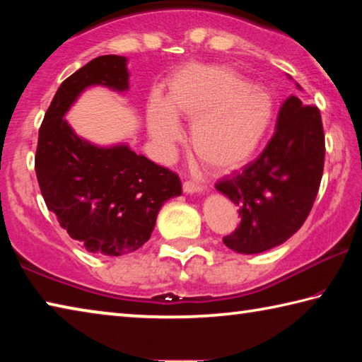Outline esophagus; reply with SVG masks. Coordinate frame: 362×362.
I'll use <instances>...</instances> for the list:
<instances>
[{
    "label": "esophagus",
    "instance_id": "34e87169",
    "mask_svg": "<svg viewBox=\"0 0 362 362\" xmlns=\"http://www.w3.org/2000/svg\"><path fill=\"white\" fill-rule=\"evenodd\" d=\"M183 192L185 193H201V192H204V185L192 182V180H187V182H183Z\"/></svg>",
    "mask_w": 362,
    "mask_h": 362
}]
</instances>
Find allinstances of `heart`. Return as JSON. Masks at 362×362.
<instances>
[{"mask_svg": "<svg viewBox=\"0 0 362 362\" xmlns=\"http://www.w3.org/2000/svg\"><path fill=\"white\" fill-rule=\"evenodd\" d=\"M274 99L228 65L189 64L169 83L166 100L153 97V139L170 146L180 139L177 118L193 121L189 140L207 166L226 173L252 158L273 122Z\"/></svg>", "mask_w": 362, "mask_h": 362, "instance_id": "b5f03b06", "label": "heart"}]
</instances>
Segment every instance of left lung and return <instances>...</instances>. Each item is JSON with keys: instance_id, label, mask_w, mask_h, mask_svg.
Listing matches in <instances>:
<instances>
[{"instance_id": "left-lung-1", "label": "left lung", "mask_w": 362, "mask_h": 362, "mask_svg": "<svg viewBox=\"0 0 362 362\" xmlns=\"http://www.w3.org/2000/svg\"><path fill=\"white\" fill-rule=\"evenodd\" d=\"M324 155L320 108L291 95L281 105L276 129L259 158L216 183L241 217L240 226L223 238L225 246L240 254H259L297 233L320 192Z\"/></svg>"}]
</instances>
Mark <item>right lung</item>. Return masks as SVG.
Masks as SVG:
<instances>
[{"instance_id":"1","label":"right lung","mask_w":362,"mask_h":362,"mask_svg":"<svg viewBox=\"0 0 362 362\" xmlns=\"http://www.w3.org/2000/svg\"><path fill=\"white\" fill-rule=\"evenodd\" d=\"M126 59L100 56L60 84L41 122L36 179L49 211L93 254H131L150 240L161 206L182 194L179 175L127 145L100 148L79 139L64 115L88 86L129 88Z\"/></svg>"}]
</instances>
